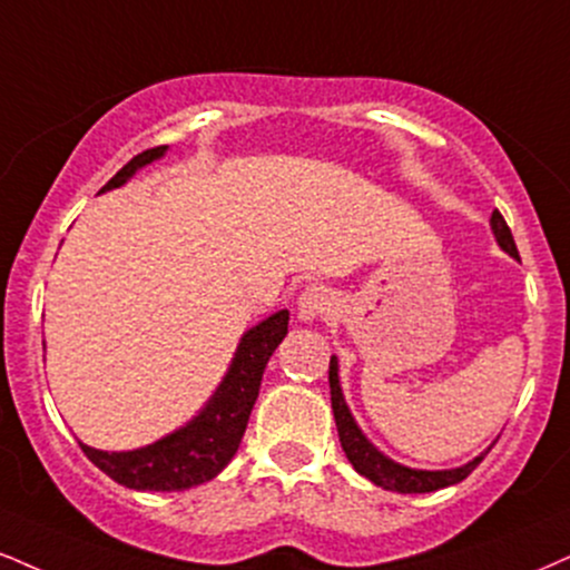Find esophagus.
Returning a JSON list of instances; mask_svg holds the SVG:
<instances>
[{
	"instance_id": "1",
	"label": "esophagus",
	"mask_w": 570,
	"mask_h": 570,
	"mask_svg": "<svg viewBox=\"0 0 570 570\" xmlns=\"http://www.w3.org/2000/svg\"><path fill=\"white\" fill-rule=\"evenodd\" d=\"M334 311V294L326 286H307L297 299V315L303 324H313V321L324 318Z\"/></svg>"
}]
</instances>
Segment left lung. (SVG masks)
<instances>
[{"label": "left lung", "mask_w": 570, "mask_h": 570, "mask_svg": "<svg viewBox=\"0 0 570 570\" xmlns=\"http://www.w3.org/2000/svg\"><path fill=\"white\" fill-rule=\"evenodd\" d=\"M491 230H493V236H497V244L502 246L507 255H512L518 259L515 238H512V230L507 228L504 217L499 215V209L491 215ZM328 387H332V411H334V422H337L342 451H345L347 459H351L355 472L363 478H368V481H372L374 485H380V489L397 491V493H430V491L445 489V485L462 483L464 478H468L470 472L483 462L485 454L475 456L472 462L462 464V468H454V470L403 468V464H397L390 456L382 454V451L361 433L358 424H355L351 409H347V403H345V395H342L340 363L334 355H332V361H328Z\"/></svg>", "instance_id": "1"}]
</instances>
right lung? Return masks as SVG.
<instances>
[{
	"label": "right lung",
	"instance_id": "right-lung-1",
	"mask_svg": "<svg viewBox=\"0 0 570 570\" xmlns=\"http://www.w3.org/2000/svg\"><path fill=\"white\" fill-rule=\"evenodd\" d=\"M167 146H156L137 154L100 188H119L146 164L161 159ZM289 332V311H278L252 326L238 342L228 374L223 376L215 395L188 424L156 443L135 451H100L81 445L95 468L116 483L135 491H185L212 481L225 470L242 443L246 422L259 395V382L271 355Z\"/></svg>",
	"mask_w": 570,
	"mask_h": 570
}]
</instances>
